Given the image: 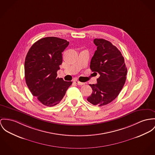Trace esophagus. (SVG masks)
<instances>
[{
	"label": "esophagus",
	"instance_id": "esophagus-1",
	"mask_svg": "<svg viewBox=\"0 0 155 155\" xmlns=\"http://www.w3.org/2000/svg\"><path fill=\"white\" fill-rule=\"evenodd\" d=\"M74 83L75 84H77V85H83L85 84V83H81V82H80L79 81H77V80L74 81Z\"/></svg>",
	"mask_w": 155,
	"mask_h": 155
}]
</instances>
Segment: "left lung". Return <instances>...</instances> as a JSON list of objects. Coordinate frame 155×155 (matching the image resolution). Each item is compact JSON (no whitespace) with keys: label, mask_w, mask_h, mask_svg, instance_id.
<instances>
[{"label":"left lung","mask_w":155,"mask_h":155,"mask_svg":"<svg viewBox=\"0 0 155 155\" xmlns=\"http://www.w3.org/2000/svg\"><path fill=\"white\" fill-rule=\"evenodd\" d=\"M97 50L90 62V69L98 72L97 84H90L93 93L87 101L93 105L105 106L119 94L125 83L127 67L121 52L110 42L95 38Z\"/></svg>","instance_id":"1"}]
</instances>
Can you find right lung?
Returning a JSON list of instances; mask_svg holds the SVG:
<instances>
[{
  "mask_svg": "<svg viewBox=\"0 0 155 155\" xmlns=\"http://www.w3.org/2000/svg\"><path fill=\"white\" fill-rule=\"evenodd\" d=\"M68 45V41L57 37L44 38L32 45L26 56V83L32 94L44 106L58 104L72 84L57 77L62 52Z\"/></svg>",
  "mask_w": 155,
  "mask_h": 155,
  "instance_id": "obj_1",
  "label": "right lung"
}]
</instances>
